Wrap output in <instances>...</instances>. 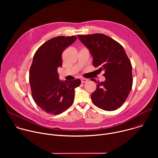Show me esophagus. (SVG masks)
I'll return each instance as SVG.
<instances>
[{"mask_svg": "<svg viewBox=\"0 0 158 158\" xmlns=\"http://www.w3.org/2000/svg\"><path fill=\"white\" fill-rule=\"evenodd\" d=\"M81 82L82 83H84L85 82L87 81V79H85V78H81Z\"/></svg>", "mask_w": 158, "mask_h": 158, "instance_id": "1", "label": "esophagus"}]
</instances>
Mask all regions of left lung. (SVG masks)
<instances>
[{"mask_svg":"<svg viewBox=\"0 0 158 158\" xmlns=\"http://www.w3.org/2000/svg\"><path fill=\"white\" fill-rule=\"evenodd\" d=\"M77 37L91 53L94 66L104 72L106 80L97 84L91 100L104 110L117 109L127 99L132 85V65L123 47L102 34ZM92 81L97 83L94 79Z\"/></svg>","mask_w":158,"mask_h":158,"instance_id":"8db88e82","label":"left lung"}]
</instances>
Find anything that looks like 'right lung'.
Instances as JSON below:
<instances>
[{
    "mask_svg": "<svg viewBox=\"0 0 158 158\" xmlns=\"http://www.w3.org/2000/svg\"><path fill=\"white\" fill-rule=\"evenodd\" d=\"M77 39L76 36H57L37 50L29 71V83L36 104L49 114H59L73 103L75 89L81 81H60L57 68L62 53Z\"/></svg>",
    "mask_w": 158,
    "mask_h": 158,
    "instance_id": "obj_1",
    "label": "right lung"
}]
</instances>
